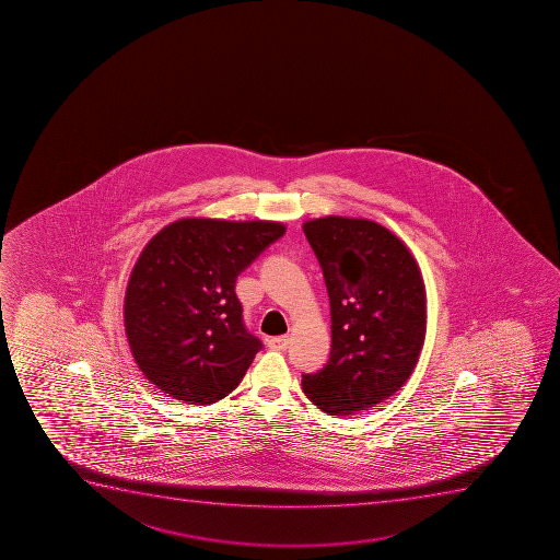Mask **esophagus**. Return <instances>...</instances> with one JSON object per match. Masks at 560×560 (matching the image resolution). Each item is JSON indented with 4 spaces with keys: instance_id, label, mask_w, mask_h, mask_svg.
<instances>
[{
    "instance_id": "1",
    "label": "esophagus",
    "mask_w": 560,
    "mask_h": 560,
    "mask_svg": "<svg viewBox=\"0 0 560 560\" xmlns=\"http://www.w3.org/2000/svg\"><path fill=\"white\" fill-rule=\"evenodd\" d=\"M266 343L270 349L284 350L290 345L289 336H277V338L266 339Z\"/></svg>"
}]
</instances>
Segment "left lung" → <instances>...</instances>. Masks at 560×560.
<instances>
[{
	"label": "left lung",
	"mask_w": 560,
	"mask_h": 560,
	"mask_svg": "<svg viewBox=\"0 0 560 560\" xmlns=\"http://www.w3.org/2000/svg\"><path fill=\"white\" fill-rule=\"evenodd\" d=\"M322 265L332 316L327 365L303 393L330 416L371 409L404 387L425 339V284L409 248L369 219L303 224Z\"/></svg>",
	"instance_id": "left-lung-1"
}]
</instances>
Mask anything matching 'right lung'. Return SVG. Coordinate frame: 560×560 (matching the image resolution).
Masks as SVG:
<instances>
[{"label":"right lung","instance_id":"1","mask_svg":"<svg viewBox=\"0 0 560 560\" xmlns=\"http://www.w3.org/2000/svg\"><path fill=\"white\" fill-rule=\"evenodd\" d=\"M284 232L281 222L180 219L145 244L124 325L137 365L162 393L210 405L237 387L262 343L244 327L235 281Z\"/></svg>","mask_w":560,"mask_h":560}]
</instances>
